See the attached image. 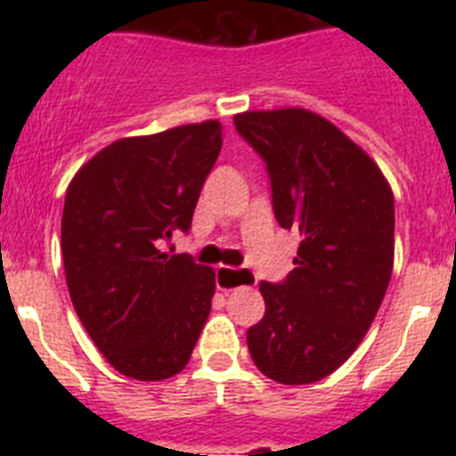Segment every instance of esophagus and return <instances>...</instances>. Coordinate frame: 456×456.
<instances>
[{
    "mask_svg": "<svg viewBox=\"0 0 456 456\" xmlns=\"http://www.w3.org/2000/svg\"><path fill=\"white\" fill-rule=\"evenodd\" d=\"M253 283V273L247 272V269H237L232 267H219L216 269V288L224 289V292H232L235 288H244V285Z\"/></svg>",
    "mask_w": 456,
    "mask_h": 456,
    "instance_id": "obj_1",
    "label": "esophagus"
}]
</instances>
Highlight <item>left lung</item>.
<instances>
[{"mask_svg":"<svg viewBox=\"0 0 456 456\" xmlns=\"http://www.w3.org/2000/svg\"><path fill=\"white\" fill-rule=\"evenodd\" d=\"M235 125L267 162L278 224L301 235L289 276L260 283L265 317L248 329V352L278 384H313L356 352L384 301L393 189L372 157L315 111H244Z\"/></svg>","mask_w":456,"mask_h":456,"instance_id":"8db88e82","label":"left lung"}]
</instances>
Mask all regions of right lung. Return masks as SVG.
<instances>
[{
    "label": "right lung",
    "mask_w": 456,
    "mask_h": 456,
    "mask_svg": "<svg viewBox=\"0 0 456 456\" xmlns=\"http://www.w3.org/2000/svg\"><path fill=\"white\" fill-rule=\"evenodd\" d=\"M219 151V120L125 136L93 155L68 184V292L95 347L125 377L178 374L203 331L215 269L168 256L162 244L189 231Z\"/></svg>",
    "instance_id": "right-lung-1"
}]
</instances>
